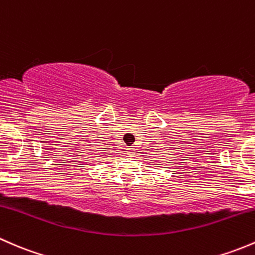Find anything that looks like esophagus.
<instances>
[{
	"label": "esophagus",
	"mask_w": 255,
	"mask_h": 255,
	"mask_svg": "<svg viewBox=\"0 0 255 255\" xmlns=\"http://www.w3.org/2000/svg\"><path fill=\"white\" fill-rule=\"evenodd\" d=\"M127 153L128 154V156H132V154L135 153V149H133V148H128V151H127Z\"/></svg>",
	"instance_id": "34e87169"
}]
</instances>
